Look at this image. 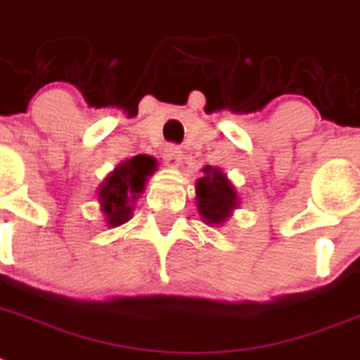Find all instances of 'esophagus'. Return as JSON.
<instances>
[{
    "mask_svg": "<svg viewBox=\"0 0 360 360\" xmlns=\"http://www.w3.org/2000/svg\"><path fill=\"white\" fill-rule=\"evenodd\" d=\"M180 162H182V150L176 145H169L165 150H163V163L171 169L180 167Z\"/></svg>",
    "mask_w": 360,
    "mask_h": 360,
    "instance_id": "esophagus-1",
    "label": "esophagus"
}]
</instances>
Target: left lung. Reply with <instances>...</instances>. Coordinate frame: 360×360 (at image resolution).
<instances>
[{"mask_svg": "<svg viewBox=\"0 0 360 360\" xmlns=\"http://www.w3.org/2000/svg\"><path fill=\"white\" fill-rule=\"evenodd\" d=\"M195 202L200 219L207 226H224L239 207V193L228 174L219 167H202V176L197 178Z\"/></svg>", "mask_w": 360, "mask_h": 360, "instance_id": "8db88e82", "label": "left lung"}]
</instances>
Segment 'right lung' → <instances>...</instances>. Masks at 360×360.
Returning a JSON list of instances; mask_svg holds the SVG:
<instances>
[{
  "label": "right lung",
  "instance_id": "right-lung-1",
  "mask_svg": "<svg viewBox=\"0 0 360 360\" xmlns=\"http://www.w3.org/2000/svg\"><path fill=\"white\" fill-rule=\"evenodd\" d=\"M158 169V162L153 156L138 154L123 160L117 167L101 182L97 189V202L101 213L105 215L108 228H117L129 222L134 215L136 200L145 191L148 176Z\"/></svg>",
  "mask_w": 360,
  "mask_h": 360
}]
</instances>
